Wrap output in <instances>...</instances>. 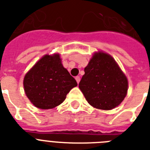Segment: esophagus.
<instances>
[{"label": "esophagus", "mask_w": 150, "mask_h": 150, "mask_svg": "<svg viewBox=\"0 0 150 150\" xmlns=\"http://www.w3.org/2000/svg\"><path fill=\"white\" fill-rule=\"evenodd\" d=\"M75 80H76V82H77V83L79 84V82H80V77H79V76H76V77H75Z\"/></svg>", "instance_id": "esophagus-1"}]
</instances>
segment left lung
Instances as JSON below:
<instances>
[{
	"mask_svg": "<svg viewBox=\"0 0 150 150\" xmlns=\"http://www.w3.org/2000/svg\"><path fill=\"white\" fill-rule=\"evenodd\" d=\"M84 71L79 87L91 106L108 110L123 101L128 92V79L110 55L95 53Z\"/></svg>",
	"mask_w": 150,
	"mask_h": 150,
	"instance_id": "1",
	"label": "left lung"
}]
</instances>
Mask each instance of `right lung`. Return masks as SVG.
Instances as JSON below:
<instances>
[{
    "label": "right lung",
    "mask_w": 150,
    "mask_h": 150,
    "mask_svg": "<svg viewBox=\"0 0 150 150\" xmlns=\"http://www.w3.org/2000/svg\"><path fill=\"white\" fill-rule=\"evenodd\" d=\"M25 93L33 104L40 109H51L65 100L77 86L75 79L61 64L58 54L45 55L25 75Z\"/></svg>",
    "instance_id": "right-lung-1"
}]
</instances>
